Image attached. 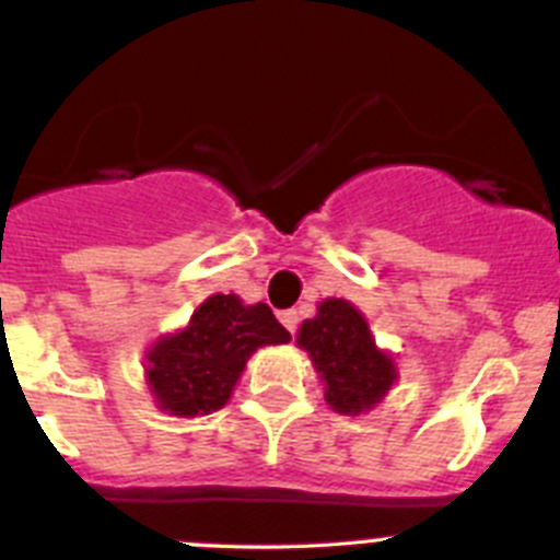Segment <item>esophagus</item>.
I'll use <instances>...</instances> for the list:
<instances>
[{"instance_id":"1","label":"esophagus","mask_w":560,"mask_h":560,"mask_svg":"<svg viewBox=\"0 0 560 560\" xmlns=\"http://www.w3.org/2000/svg\"><path fill=\"white\" fill-rule=\"evenodd\" d=\"M280 322H283V327L289 329L291 335H294L296 329H300V313H296V311H283V313H280Z\"/></svg>"}]
</instances>
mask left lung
<instances>
[{"mask_svg": "<svg viewBox=\"0 0 560 560\" xmlns=\"http://www.w3.org/2000/svg\"><path fill=\"white\" fill-rule=\"evenodd\" d=\"M296 340L311 351L327 404L343 415L371 409L396 380L393 360L376 349L365 318L346 300L322 302Z\"/></svg>", "mask_w": 560, "mask_h": 560, "instance_id": "left-lung-1", "label": "left lung"}]
</instances>
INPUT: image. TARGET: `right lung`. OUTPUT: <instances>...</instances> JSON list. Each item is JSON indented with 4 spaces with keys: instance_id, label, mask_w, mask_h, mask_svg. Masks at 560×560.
Wrapping results in <instances>:
<instances>
[{
    "instance_id": "add662e5",
    "label": "right lung",
    "mask_w": 560,
    "mask_h": 560,
    "mask_svg": "<svg viewBox=\"0 0 560 560\" xmlns=\"http://www.w3.org/2000/svg\"><path fill=\"white\" fill-rule=\"evenodd\" d=\"M289 340V329L269 305H242L238 296L217 294L197 307L184 332L162 338L148 351V382L170 415H209L225 407L258 346Z\"/></svg>"
}]
</instances>
